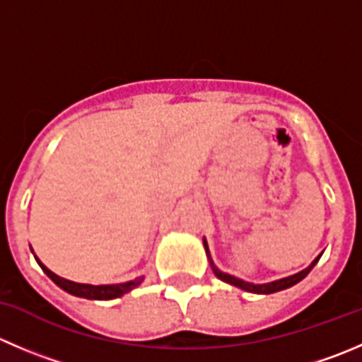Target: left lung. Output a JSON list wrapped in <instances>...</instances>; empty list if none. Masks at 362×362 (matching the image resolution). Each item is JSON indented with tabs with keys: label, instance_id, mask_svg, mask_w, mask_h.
I'll return each mask as SVG.
<instances>
[{
	"label": "left lung",
	"instance_id": "1",
	"mask_svg": "<svg viewBox=\"0 0 362 362\" xmlns=\"http://www.w3.org/2000/svg\"><path fill=\"white\" fill-rule=\"evenodd\" d=\"M203 245H205L206 256H209V259H210V267H212L214 274H216L217 278L221 279V281H224V283H230V285H233V286H237V288H240V290H245V292H251V293H274V292H279V290H286V288H290V286L297 285V283H299V281H303V279L306 278L308 274H310V272H311V269H313V267L317 265V263H318V259H320V256H322V255H318L317 258H315L313 262H311V265H310V267H306V269H304V270H300V272H297V274H293V276H288V278L278 279V281L263 283V285H255V283H247V281H244V279H238V278H235V276H231V274H226V272H223V270H219V269H217V267L214 265L212 258H210L209 245H206V240H205V238H203Z\"/></svg>",
	"mask_w": 362,
	"mask_h": 362
}]
</instances>
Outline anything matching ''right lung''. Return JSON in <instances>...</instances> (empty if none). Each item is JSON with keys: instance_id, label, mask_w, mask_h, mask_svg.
Here are the masks:
<instances>
[{"instance_id": "right-lung-1", "label": "right lung", "mask_w": 362, "mask_h": 362, "mask_svg": "<svg viewBox=\"0 0 362 362\" xmlns=\"http://www.w3.org/2000/svg\"><path fill=\"white\" fill-rule=\"evenodd\" d=\"M35 259H37V263L42 267V270H44L45 274H47L49 278H51L52 281L59 286V288L65 290V292H69V293H72V296H76V297H83V299H92V300L117 299V297H122L124 293L134 290L136 286L141 285L143 279H145V276H139V278L132 279V281L120 283V285H97V286L95 285H83V283H74V281H69V279H65V278H59V276H56L52 270H49L47 267H45L44 263L37 258V256H35Z\"/></svg>"}]
</instances>
